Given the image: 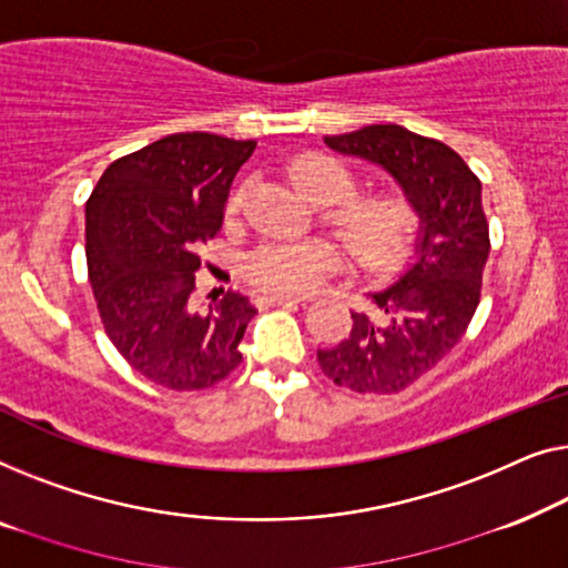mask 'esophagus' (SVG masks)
<instances>
[{
  "label": "esophagus",
  "instance_id": "34e87169",
  "mask_svg": "<svg viewBox=\"0 0 568 568\" xmlns=\"http://www.w3.org/2000/svg\"><path fill=\"white\" fill-rule=\"evenodd\" d=\"M267 303L273 306H295V303H303V298H295V295H283V293H270L265 295Z\"/></svg>",
  "mask_w": 568,
  "mask_h": 568
}]
</instances>
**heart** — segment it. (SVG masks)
Wrapping results in <instances>:
<instances>
[{"label": "heart", "instance_id": "obj_1", "mask_svg": "<svg viewBox=\"0 0 568 568\" xmlns=\"http://www.w3.org/2000/svg\"><path fill=\"white\" fill-rule=\"evenodd\" d=\"M293 185L318 205H329L324 221L345 242L355 262L378 270L404 252L412 231V207L394 190H355V174L342 159L324 151H306L287 164ZM246 201V185L234 187L226 215L236 219ZM342 265L337 244L326 239L262 242L244 262V275L254 287L283 295L311 293Z\"/></svg>", "mask_w": 568, "mask_h": 568}]
</instances>
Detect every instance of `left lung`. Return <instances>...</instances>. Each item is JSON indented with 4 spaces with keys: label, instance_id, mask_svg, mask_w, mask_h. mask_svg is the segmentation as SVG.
Masks as SVG:
<instances>
[{
    "label": "left lung",
    "instance_id": "8db88e82",
    "mask_svg": "<svg viewBox=\"0 0 568 568\" xmlns=\"http://www.w3.org/2000/svg\"><path fill=\"white\" fill-rule=\"evenodd\" d=\"M324 143L394 174L422 221L412 265L371 293V314H353L347 339L316 353L337 386L398 394L458 345L481 301L491 250L481 180L443 141L394 123L324 135Z\"/></svg>",
    "mask_w": 568,
    "mask_h": 568
}]
</instances>
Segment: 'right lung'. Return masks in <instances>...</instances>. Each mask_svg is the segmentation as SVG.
Wrapping results in <instances>:
<instances>
[{
  "mask_svg": "<svg viewBox=\"0 0 568 568\" xmlns=\"http://www.w3.org/2000/svg\"><path fill=\"white\" fill-rule=\"evenodd\" d=\"M254 146L172 133L115 159L87 201V273L102 326L156 386L211 388L242 363L239 342L257 308L239 291L197 306L195 273Z\"/></svg>",
  "mask_w": 568,
  "mask_h": 568,
  "instance_id": "right-lung-1",
  "label": "right lung"
}]
</instances>
